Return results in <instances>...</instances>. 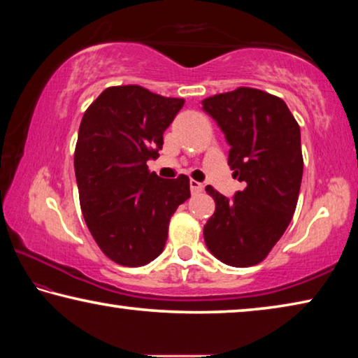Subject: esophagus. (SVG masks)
Here are the masks:
<instances>
[{
	"mask_svg": "<svg viewBox=\"0 0 358 358\" xmlns=\"http://www.w3.org/2000/svg\"><path fill=\"white\" fill-rule=\"evenodd\" d=\"M189 188H191L192 194H197V192L203 191V185L199 183V181H196V180H191L189 181Z\"/></svg>",
	"mask_w": 358,
	"mask_h": 358,
	"instance_id": "34e87169",
	"label": "esophagus"
}]
</instances>
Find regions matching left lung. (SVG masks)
<instances>
[{"instance_id": "1", "label": "left lung", "mask_w": 358, "mask_h": 358, "mask_svg": "<svg viewBox=\"0 0 358 358\" xmlns=\"http://www.w3.org/2000/svg\"><path fill=\"white\" fill-rule=\"evenodd\" d=\"M231 146L228 164L247 188L228 199L213 188L215 213L203 239L215 257L234 268L268 257L293 218L303 178L301 132L282 99L237 87L202 100Z\"/></svg>"}]
</instances>
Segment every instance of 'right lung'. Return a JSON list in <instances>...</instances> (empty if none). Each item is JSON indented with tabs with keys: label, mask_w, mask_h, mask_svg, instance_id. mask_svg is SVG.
I'll return each mask as SVG.
<instances>
[{
	"label": "right lung",
	"mask_w": 358,
	"mask_h": 358,
	"mask_svg": "<svg viewBox=\"0 0 358 358\" xmlns=\"http://www.w3.org/2000/svg\"><path fill=\"white\" fill-rule=\"evenodd\" d=\"M185 105L129 84L105 89L83 116L75 150L79 203L100 250L138 268L162 253L175 210L191 196L189 178H159L164 130Z\"/></svg>",
	"instance_id": "add662e5"
}]
</instances>
